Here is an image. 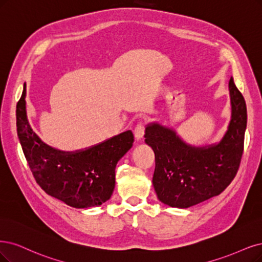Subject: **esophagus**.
I'll return each mask as SVG.
<instances>
[{"label":"esophagus","instance_id":"1","mask_svg":"<svg viewBox=\"0 0 262 262\" xmlns=\"http://www.w3.org/2000/svg\"><path fill=\"white\" fill-rule=\"evenodd\" d=\"M146 121H140L137 125L136 127H135V130H134V134H135V137H136L137 140L141 139L143 137L144 135V130H146Z\"/></svg>","mask_w":262,"mask_h":262}]
</instances>
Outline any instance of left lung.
<instances>
[{"label": "left lung", "mask_w": 262, "mask_h": 262, "mask_svg": "<svg viewBox=\"0 0 262 262\" xmlns=\"http://www.w3.org/2000/svg\"><path fill=\"white\" fill-rule=\"evenodd\" d=\"M229 91L231 121L225 137L216 146L192 148L169 128L159 124L147 126L144 138L156 154L152 182L164 204L178 208L196 205L219 195L234 179L244 151L247 110L233 77Z\"/></svg>", "instance_id": "left-lung-1"}]
</instances>
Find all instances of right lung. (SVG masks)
I'll return each mask as SVG.
<instances>
[{
    "label": "right lung",
    "instance_id": "right-lung-1",
    "mask_svg": "<svg viewBox=\"0 0 262 262\" xmlns=\"http://www.w3.org/2000/svg\"><path fill=\"white\" fill-rule=\"evenodd\" d=\"M19 141L38 186L48 195L75 208L99 206L108 201L115 186V166L134 142L132 130L98 146L64 153L46 146L27 120L26 86L16 108Z\"/></svg>",
    "mask_w": 262,
    "mask_h": 262
}]
</instances>
